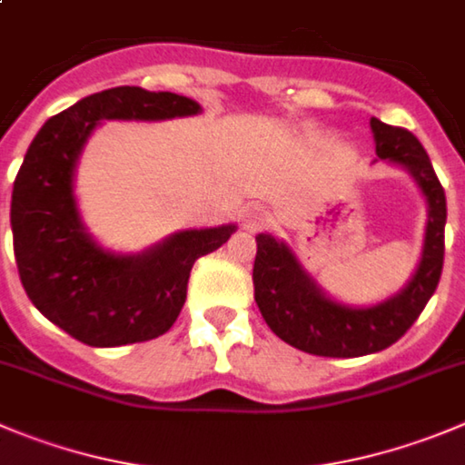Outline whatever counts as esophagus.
Masks as SVG:
<instances>
[{
  "instance_id": "34e87169",
  "label": "esophagus",
  "mask_w": 465,
  "mask_h": 465,
  "mask_svg": "<svg viewBox=\"0 0 465 465\" xmlns=\"http://www.w3.org/2000/svg\"><path fill=\"white\" fill-rule=\"evenodd\" d=\"M241 223L245 232H262V229H266L271 224V213L263 206H250L242 211Z\"/></svg>"
}]
</instances>
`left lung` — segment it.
I'll list each match as a JSON object with an SVG mask.
<instances>
[{"label": "left lung", "mask_w": 465, "mask_h": 465, "mask_svg": "<svg viewBox=\"0 0 465 465\" xmlns=\"http://www.w3.org/2000/svg\"><path fill=\"white\" fill-rule=\"evenodd\" d=\"M376 155L406 169L427 199L422 257L409 284L370 307H353L325 296L296 252L271 233L257 236L254 301L268 328L286 344L323 358H358L392 346L409 331L436 292L445 257V190L427 151L413 133L371 119Z\"/></svg>", "instance_id": "left-lung-1"}]
</instances>
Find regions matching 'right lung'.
<instances>
[{
  "instance_id": "add662e5",
  "label": "right lung",
  "mask_w": 465,
  "mask_h": 465,
  "mask_svg": "<svg viewBox=\"0 0 465 465\" xmlns=\"http://www.w3.org/2000/svg\"><path fill=\"white\" fill-rule=\"evenodd\" d=\"M202 105L169 91L114 86L45 121L25 153L11 197L13 250L36 310L82 344L110 349L164 335L188 293L190 271L229 241L236 224L183 229L140 254L105 250L82 223L75 169L105 119L164 121Z\"/></svg>"
}]
</instances>
